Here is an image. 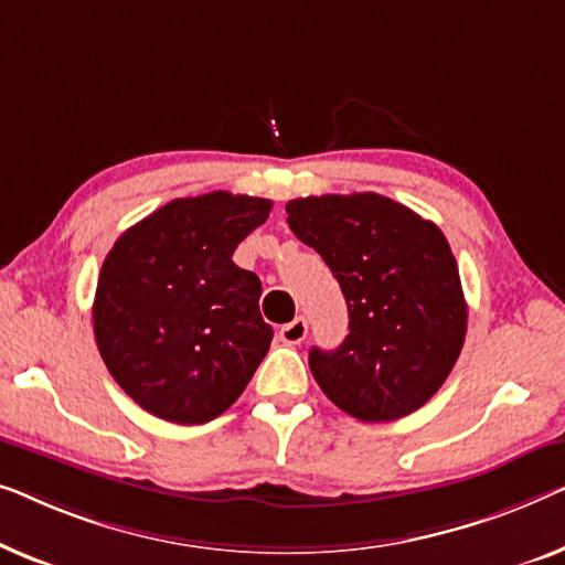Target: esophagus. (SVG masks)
<instances>
[{"instance_id":"obj_1","label":"esophagus","mask_w":565,"mask_h":565,"mask_svg":"<svg viewBox=\"0 0 565 565\" xmlns=\"http://www.w3.org/2000/svg\"><path fill=\"white\" fill-rule=\"evenodd\" d=\"M279 338H281V343H286V345H299L301 340L307 338V320H305V317H297V320L281 324Z\"/></svg>"}]
</instances>
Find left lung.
<instances>
[{
	"label": "left lung",
	"instance_id": "left-lung-1",
	"mask_svg": "<svg viewBox=\"0 0 565 565\" xmlns=\"http://www.w3.org/2000/svg\"><path fill=\"white\" fill-rule=\"evenodd\" d=\"M286 222L330 266L348 305L335 351H309L330 402L361 423H388L443 386L466 340L458 264L440 227L388 196L291 200Z\"/></svg>",
	"mask_w": 565,
	"mask_h": 565
}]
</instances>
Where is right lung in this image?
<instances>
[{
	"label": "right lung",
	"mask_w": 565,
	"mask_h": 565,
	"mask_svg": "<svg viewBox=\"0 0 565 565\" xmlns=\"http://www.w3.org/2000/svg\"><path fill=\"white\" fill-rule=\"evenodd\" d=\"M271 202L210 192L173 200L117 237L94 297V338L122 392L179 425L220 417L256 373L274 330L260 281L233 264Z\"/></svg>",
	"instance_id": "right-lung-1"
}]
</instances>
